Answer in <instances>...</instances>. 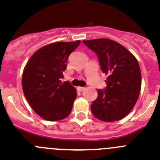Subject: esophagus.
I'll return each mask as SVG.
<instances>
[{
  "label": "esophagus",
  "mask_w": 160,
  "mask_h": 160,
  "mask_svg": "<svg viewBox=\"0 0 160 160\" xmlns=\"http://www.w3.org/2000/svg\"><path fill=\"white\" fill-rule=\"evenodd\" d=\"M77 88H78V90L80 91V92H82V91H83L84 89H85V88H84V87H78Z\"/></svg>",
  "instance_id": "esophagus-1"
}]
</instances>
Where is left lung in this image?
<instances>
[{
  "label": "left lung",
  "mask_w": 160,
  "mask_h": 160,
  "mask_svg": "<svg viewBox=\"0 0 160 160\" xmlns=\"http://www.w3.org/2000/svg\"><path fill=\"white\" fill-rule=\"evenodd\" d=\"M96 54L103 73L108 76L104 90L91 104L93 116L102 121L113 122L132 111L141 88V72L137 60L119 43L100 38L83 41Z\"/></svg>",
  "instance_id": "1"
}]
</instances>
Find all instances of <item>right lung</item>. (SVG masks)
I'll return each instance as SVG.
<instances>
[{
    "mask_svg": "<svg viewBox=\"0 0 160 160\" xmlns=\"http://www.w3.org/2000/svg\"><path fill=\"white\" fill-rule=\"evenodd\" d=\"M80 41L56 42L37 50L28 60L22 76L24 94L32 108L43 119L57 121L67 117L77 98L68 81L62 83L69 55Z\"/></svg>",
    "mask_w": 160,
    "mask_h": 160,
    "instance_id": "1",
    "label": "right lung"
}]
</instances>
